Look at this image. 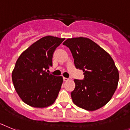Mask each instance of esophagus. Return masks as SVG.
<instances>
[{"label": "esophagus", "mask_w": 130, "mask_h": 130, "mask_svg": "<svg viewBox=\"0 0 130 130\" xmlns=\"http://www.w3.org/2000/svg\"><path fill=\"white\" fill-rule=\"evenodd\" d=\"M63 80L65 81H65H67L69 80V79L67 78H65V77H63Z\"/></svg>", "instance_id": "obj_1"}]
</instances>
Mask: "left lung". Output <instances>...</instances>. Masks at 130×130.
I'll list each match as a JSON object with an SVG mask.
<instances>
[{
	"mask_svg": "<svg viewBox=\"0 0 130 130\" xmlns=\"http://www.w3.org/2000/svg\"><path fill=\"white\" fill-rule=\"evenodd\" d=\"M63 44L72 53L76 69L83 71L84 80H74L71 92L74 104L93 111L105 105L118 86L119 73L115 62L105 50L90 38H68Z\"/></svg>",
	"mask_w": 130,
	"mask_h": 130,
	"instance_id": "1",
	"label": "left lung"
}]
</instances>
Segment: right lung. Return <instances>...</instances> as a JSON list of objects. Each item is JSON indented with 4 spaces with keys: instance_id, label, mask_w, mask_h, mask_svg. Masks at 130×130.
<instances>
[{
    "instance_id": "add662e5",
    "label": "right lung",
    "mask_w": 130,
    "mask_h": 130,
    "mask_svg": "<svg viewBox=\"0 0 130 130\" xmlns=\"http://www.w3.org/2000/svg\"><path fill=\"white\" fill-rule=\"evenodd\" d=\"M65 38L42 37L29 46L18 59L12 74L15 90L22 101L36 108L51 105L57 98L63 77L46 72L52 66L55 50Z\"/></svg>"
}]
</instances>
